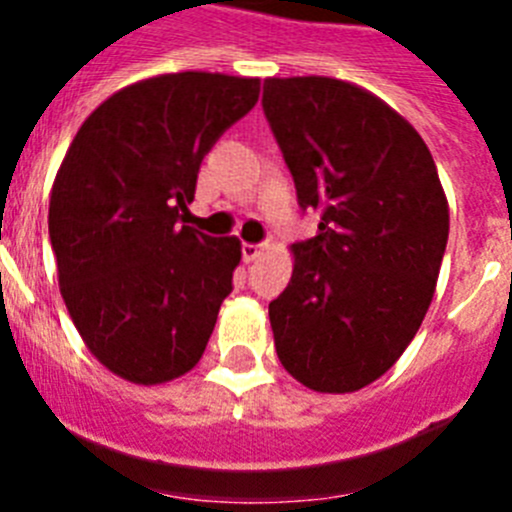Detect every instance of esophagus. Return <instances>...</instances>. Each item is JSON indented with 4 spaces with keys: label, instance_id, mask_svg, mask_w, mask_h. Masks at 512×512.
Listing matches in <instances>:
<instances>
[{
    "label": "esophagus",
    "instance_id": "esophagus-1",
    "mask_svg": "<svg viewBox=\"0 0 512 512\" xmlns=\"http://www.w3.org/2000/svg\"><path fill=\"white\" fill-rule=\"evenodd\" d=\"M241 253H243V261H256L261 253H264V246H259V243H243Z\"/></svg>",
    "mask_w": 512,
    "mask_h": 512
}]
</instances>
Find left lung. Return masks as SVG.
Segmentation results:
<instances>
[{
	"instance_id": "obj_1",
	"label": "left lung",
	"mask_w": 512,
	"mask_h": 512,
	"mask_svg": "<svg viewBox=\"0 0 512 512\" xmlns=\"http://www.w3.org/2000/svg\"><path fill=\"white\" fill-rule=\"evenodd\" d=\"M264 115L318 235L292 246L269 302L282 366L315 392H356L418 333L449 241V202L415 128L330 76L264 81Z\"/></svg>"
}]
</instances>
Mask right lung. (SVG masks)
<instances>
[{
	"label": "right lung",
	"mask_w": 512,
	"mask_h": 512,
	"mask_svg": "<svg viewBox=\"0 0 512 512\" xmlns=\"http://www.w3.org/2000/svg\"><path fill=\"white\" fill-rule=\"evenodd\" d=\"M259 84L207 71L153 76L104 99L71 140L48 233L71 320L117 377L171 382L205 354L241 241L179 220L202 158L259 102Z\"/></svg>",
	"instance_id": "1"
}]
</instances>
